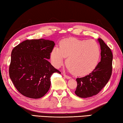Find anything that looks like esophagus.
<instances>
[{"mask_svg":"<svg viewBox=\"0 0 123 123\" xmlns=\"http://www.w3.org/2000/svg\"><path fill=\"white\" fill-rule=\"evenodd\" d=\"M63 76L65 77L66 79H71V77L70 76H68V75H66L65 74H63Z\"/></svg>","mask_w":123,"mask_h":123,"instance_id":"34e87169","label":"esophagus"}]
</instances>
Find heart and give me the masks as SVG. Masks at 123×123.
<instances>
[{"label":"heart","instance_id":"1","mask_svg":"<svg viewBox=\"0 0 123 123\" xmlns=\"http://www.w3.org/2000/svg\"><path fill=\"white\" fill-rule=\"evenodd\" d=\"M101 55L99 45L94 40H80L75 38L62 39L59 48L55 47L51 53L52 62L56 67L63 63L66 57V64L69 71L77 76L87 75L98 66Z\"/></svg>","mask_w":123,"mask_h":123}]
</instances>
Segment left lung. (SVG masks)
Listing matches in <instances>:
<instances>
[{
  "instance_id": "left-lung-1",
  "label": "left lung",
  "mask_w": 123,
  "mask_h": 123,
  "mask_svg": "<svg viewBox=\"0 0 123 123\" xmlns=\"http://www.w3.org/2000/svg\"><path fill=\"white\" fill-rule=\"evenodd\" d=\"M101 48V61L89 75L77 78L75 94L81 98L96 95L103 89L110 79L112 74L113 53L103 40L98 38Z\"/></svg>"
}]
</instances>
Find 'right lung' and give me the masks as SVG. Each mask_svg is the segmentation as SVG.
Wrapping results in <instances>:
<instances>
[{"label":"right lung","mask_w":123,"mask_h":123,"mask_svg":"<svg viewBox=\"0 0 123 123\" xmlns=\"http://www.w3.org/2000/svg\"><path fill=\"white\" fill-rule=\"evenodd\" d=\"M55 45L52 41L28 39L12 50L9 76L22 95L32 98H42L49 90L52 75L61 74L48 61Z\"/></svg>","instance_id":"right-lung-1"}]
</instances>
